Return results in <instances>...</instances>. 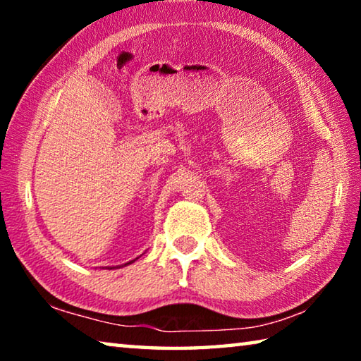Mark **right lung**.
Segmentation results:
<instances>
[{
    "mask_svg": "<svg viewBox=\"0 0 361 361\" xmlns=\"http://www.w3.org/2000/svg\"><path fill=\"white\" fill-rule=\"evenodd\" d=\"M130 262H133V261H130ZM130 262H127V264H130Z\"/></svg>",
    "mask_w": 361,
    "mask_h": 361,
    "instance_id": "right-lung-1",
    "label": "right lung"
}]
</instances>
